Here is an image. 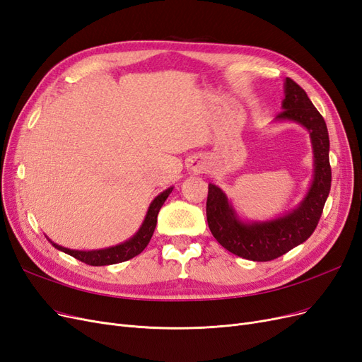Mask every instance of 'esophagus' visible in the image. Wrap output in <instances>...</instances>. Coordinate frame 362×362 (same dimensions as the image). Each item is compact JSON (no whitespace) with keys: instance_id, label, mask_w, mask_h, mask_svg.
<instances>
[{"instance_id":"1","label":"esophagus","mask_w":362,"mask_h":362,"mask_svg":"<svg viewBox=\"0 0 362 362\" xmlns=\"http://www.w3.org/2000/svg\"><path fill=\"white\" fill-rule=\"evenodd\" d=\"M206 167V162L202 158H194L189 164V170L192 173H202Z\"/></svg>"}]
</instances>
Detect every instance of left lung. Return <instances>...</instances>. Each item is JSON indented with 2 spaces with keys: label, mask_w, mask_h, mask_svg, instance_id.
<instances>
[{
  "label": "left lung",
  "mask_w": 362,
  "mask_h": 362,
  "mask_svg": "<svg viewBox=\"0 0 362 362\" xmlns=\"http://www.w3.org/2000/svg\"><path fill=\"white\" fill-rule=\"evenodd\" d=\"M281 108L275 122L304 126L313 146V180L302 202L274 219L247 221L238 215L223 189L209 183L206 215L214 238L230 252L252 262L274 260L305 242L319 224L331 189L328 127L307 93L290 78L284 81Z\"/></svg>",
  "instance_id": "8db88e82"
}]
</instances>
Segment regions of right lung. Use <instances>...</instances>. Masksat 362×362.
Returning <instances> with one entry per match:
<instances>
[{
    "label": "right lung",
    "mask_w": 362,
    "mask_h": 362,
    "mask_svg": "<svg viewBox=\"0 0 362 362\" xmlns=\"http://www.w3.org/2000/svg\"><path fill=\"white\" fill-rule=\"evenodd\" d=\"M173 188L174 186H170L168 189L162 191L158 197H155V200L150 203V206L147 209V214H146V218L143 221L141 227L138 228V231L131 239L115 245V247L93 250V251H79V250L64 248V247H62V245L54 243L49 238H46V239H48L52 243V247H55L57 250L72 255V257L78 259L79 262H84L90 266H107V264H115V263L131 260L135 257V255L141 254L144 251L151 236H153V231H155L156 223H158V214L160 211L162 204L165 203L168 195L171 194Z\"/></svg>",
    "instance_id": "right-lung-1"
}]
</instances>
